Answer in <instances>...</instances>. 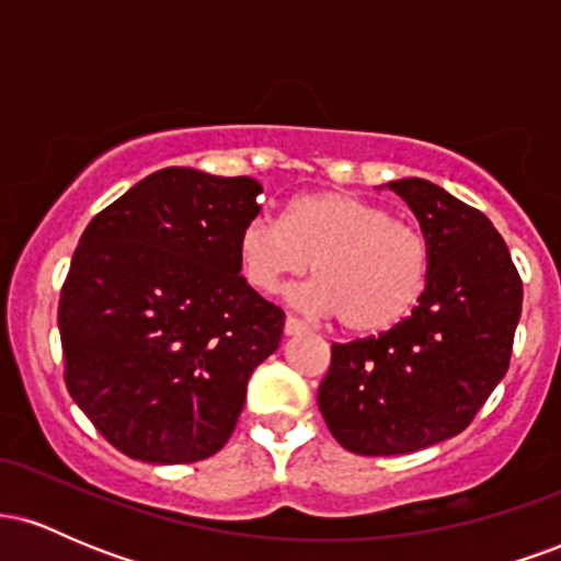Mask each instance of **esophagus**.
I'll return each mask as SVG.
<instances>
[{
  "mask_svg": "<svg viewBox=\"0 0 561 561\" xmlns=\"http://www.w3.org/2000/svg\"><path fill=\"white\" fill-rule=\"evenodd\" d=\"M302 332H308V327L302 324L300 319H295V317L285 319V334H302Z\"/></svg>",
  "mask_w": 561,
  "mask_h": 561,
  "instance_id": "1",
  "label": "esophagus"
}]
</instances>
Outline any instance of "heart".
Returning a JSON list of instances; mask_svg holds the SVG:
<instances>
[{"label": "heart", "mask_w": 561, "mask_h": 561, "mask_svg": "<svg viewBox=\"0 0 561 561\" xmlns=\"http://www.w3.org/2000/svg\"><path fill=\"white\" fill-rule=\"evenodd\" d=\"M240 272L263 295L289 279L319 276L298 302L351 334H379L420 306L430 279V244L411 224L353 192H306L282 221L259 216L237 240Z\"/></svg>", "instance_id": "b5f03b06"}]
</instances>
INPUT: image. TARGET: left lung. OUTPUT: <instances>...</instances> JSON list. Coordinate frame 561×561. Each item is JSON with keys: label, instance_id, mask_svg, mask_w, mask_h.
<instances>
[{"label": "left lung", "instance_id": "1", "mask_svg": "<svg viewBox=\"0 0 561 561\" xmlns=\"http://www.w3.org/2000/svg\"><path fill=\"white\" fill-rule=\"evenodd\" d=\"M390 190L420 218L430 279L409 319L377 337L332 343L319 409L340 446L414 454L459 435L512 362L523 279L485 214L424 179Z\"/></svg>", "mask_w": 561, "mask_h": 561}]
</instances>
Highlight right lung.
<instances>
[{
  "instance_id": "obj_1",
  "label": "right lung",
  "mask_w": 561,
  "mask_h": 561,
  "mask_svg": "<svg viewBox=\"0 0 561 561\" xmlns=\"http://www.w3.org/2000/svg\"><path fill=\"white\" fill-rule=\"evenodd\" d=\"M261 192L250 176L173 165L83 229L57 308L62 375L121 454L192 465L234 433L248 379L285 327L240 274L237 240Z\"/></svg>"
}]
</instances>
